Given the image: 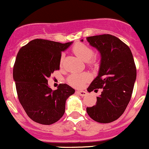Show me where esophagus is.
I'll return each instance as SVG.
<instances>
[{
	"label": "esophagus",
	"mask_w": 149,
	"mask_h": 149,
	"mask_svg": "<svg viewBox=\"0 0 149 149\" xmlns=\"http://www.w3.org/2000/svg\"><path fill=\"white\" fill-rule=\"evenodd\" d=\"M77 93L79 94V95L81 96V97H84V96H86L87 94H88V93H87L86 91H78Z\"/></svg>",
	"instance_id": "obj_1"
}]
</instances>
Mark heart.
Instances as JSON below:
<instances>
[{
  "label": "heart",
  "mask_w": 149,
  "mask_h": 149,
  "mask_svg": "<svg viewBox=\"0 0 149 149\" xmlns=\"http://www.w3.org/2000/svg\"><path fill=\"white\" fill-rule=\"evenodd\" d=\"M72 50L82 61L88 63L89 64H92L94 63V61L91 58L94 52L92 49L83 43H76L73 45ZM62 61L63 56L61 59V64L62 63ZM89 79V76L87 73H81V74L73 73L68 78V82L70 85L79 88L81 87L86 82L88 81Z\"/></svg>",
  "instance_id": "obj_1"
}]
</instances>
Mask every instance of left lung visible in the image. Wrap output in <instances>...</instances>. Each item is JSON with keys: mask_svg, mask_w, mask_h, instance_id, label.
Masks as SVG:
<instances>
[{"mask_svg": "<svg viewBox=\"0 0 149 149\" xmlns=\"http://www.w3.org/2000/svg\"><path fill=\"white\" fill-rule=\"evenodd\" d=\"M86 40L101 56L98 75L87 90L102 88L96 104L86 112L94 120L109 123L123 115L131 98L136 80L134 59L129 47L113 35L92 36Z\"/></svg>", "mask_w": 149, "mask_h": 149, "instance_id": "obj_1", "label": "left lung"}]
</instances>
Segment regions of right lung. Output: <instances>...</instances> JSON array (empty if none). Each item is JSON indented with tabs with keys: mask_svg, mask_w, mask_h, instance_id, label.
<instances>
[{
	"mask_svg": "<svg viewBox=\"0 0 149 149\" xmlns=\"http://www.w3.org/2000/svg\"><path fill=\"white\" fill-rule=\"evenodd\" d=\"M73 42L60 43L36 39L19 49L13 70L21 104L33 121L51 125L65 113V102L75 90L66 84L52 91L48 78L60 69L61 53Z\"/></svg>",
	"mask_w": 149,
	"mask_h": 149,
	"instance_id": "obj_1",
	"label": "right lung"
}]
</instances>
